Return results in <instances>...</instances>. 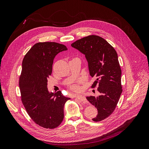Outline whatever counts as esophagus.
Masks as SVG:
<instances>
[{
  "label": "esophagus",
  "instance_id": "34e87169",
  "mask_svg": "<svg viewBox=\"0 0 149 149\" xmlns=\"http://www.w3.org/2000/svg\"><path fill=\"white\" fill-rule=\"evenodd\" d=\"M76 97L77 98L79 101H81V102H85V101H86V98H85L84 96H81V95L76 96Z\"/></svg>",
  "mask_w": 149,
  "mask_h": 149
}]
</instances>
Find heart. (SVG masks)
<instances>
[{"label": "heart", "mask_w": 149, "mask_h": 149, "mask_svg": "<svg viewBox=\"0 0 149 149\" xmlns=\"http://www.w3.org/2000/svg\"><path fill=\"white\" fill-rule=\"evenodd\" d=\"M70 90L74 92H79L81 90L80 87L78 85H72L70 86Z\"/></svg>", "instance_id": "heart-1"}]
</instances>
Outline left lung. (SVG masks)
Returning <instances> with one entry per match:
<instances>
[{"label":"left lung","mask_w":149,"mask_h":149,"mask_svg":"<svg viewBox=\"0 0 149 149\" xmlns=\"http://www.w3.org/2000/svg\"><path fill=\"white\" fill-rule=\"evenodd\" d=\"M71 46L85 55L90 74L96 79L91 88L97 85L100 95L86 99L97 109V116L92 120L100 122L113 113L122 93V70L117 52L105 39L95 35L82 38Z\"/></svg>","instance_id":"8db88e82"}]
</instances>
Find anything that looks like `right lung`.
<instances>
[{
	"mask_svg": "<svg viewBox=\"0 0 149 149\" xmlns=\"http://www.w3.org/2000/svg\"><path fill=\"white\" fill-rule=\"evenodd\" d=\"M67 49L56 42H38L26 54L22 63L21 101L31 119L43 128L53 129L62 123L64 104L70 99L60 91L49 93L47 88L54 57Z\"/></svg>",
	"mask_w": 149,
	"mask_h": 149,
	"instance_id": "obj_1",
	"label": "right lung"
}]
</instances>
